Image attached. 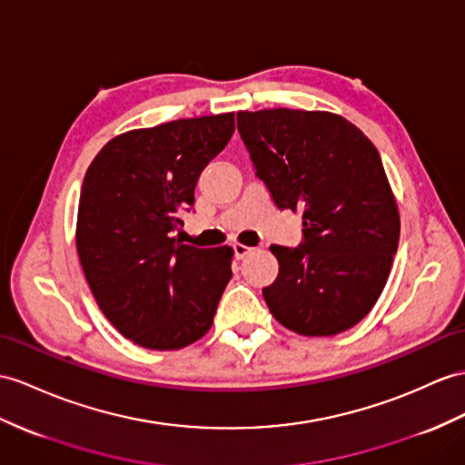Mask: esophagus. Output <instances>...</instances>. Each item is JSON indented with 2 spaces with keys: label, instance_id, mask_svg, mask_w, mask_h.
Segmentation results:
<instances>
[{
  "label": "esophagus",
  "instance_id": "obj_1",
  "mask_svg": "<svg viewBox=\"0 0 465 465\" xmlns=\"http://www.w3.org/2000/svg\"><path fill=\"white\" fill-rule=\"evenodd\" d=\"M234 254H236V258H244L246 254H251L254 248H251V246H246V244H241V242H236L234 246Z\"/></svg>",
  "mask_w": 465,
  "mask_h": 465
}]
</instances>
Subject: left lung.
<instances>
[{"mask_svg":"<svg viewBox=\"0 0 465 465\" xmlns=\"http://www.w3.org/2000/svg\"><path fill=\"white\" fill-rule=\"evenodd\" d=\"M236 126L276 207L303 211V242L270 246L280 264L262 290L270 313L300 335L347 331L377 303L399 248V207L377 147L320 110L239 112Z\"/></svg>","mask_w":465,"mask_h":465,"instance_id":"obj_1","label":"left lung"}]
</instances>
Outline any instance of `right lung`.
<instances>
[{
    "label": "right lung",
    "mask_w": 465,
    "mask_h": 465,
    "mask_svg": "<svg viewBox=\"0 0 465 465\" xmlns=\"http://www.w3.org/2000/svg\"><path fill=\"white\" fill-rule=\"evenodd\" d=\"M234 132V112L173 120L110 140L86 169L76 251L102 313L135 345L172 351L211 325L232 248L181 244L179 211Z\"/></svg>",
    "instance_id": "right-lung-1"
}]
</instances>
